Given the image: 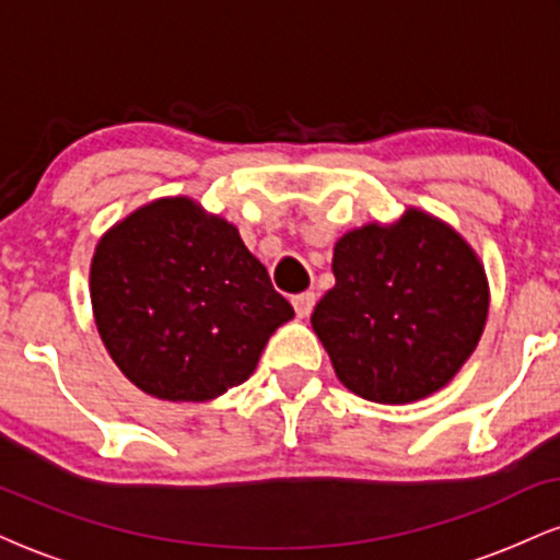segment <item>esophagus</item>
<instances>
[{"label":"esophagus","instance_id":"esophagus-1","mask_svg":"<svg viewBox=\"0 0 560 560\" xmlns=\"http://www.w3.org/2000/svg\"><path fill=\"white\" fill-rule=\"evenodd\" d=\"M292 305H294V313H298L300 318H307L313 313V307H316V294H313V292L294 294Z\"/></svg>","mask_w":560,"mask_h":560}]
</instances>
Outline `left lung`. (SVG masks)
<instances>
[{
    "instance_id": "left-lung-1",
    "label": "left lung",
    "mask_w": 560,
    "mask_h": 560,
    "mask_svg": "<svg viewBox=\"0 0 560 560\" xmlns=\"http://www.w3.org/2000/svg\"><path fill=\"white\" fill-rule=\"evenodd\" d=\"M337 284L313 331L339 382L374 402H413L458 374L487 320L474 249L436 218L408 210L395 226L350 231L334 247Z\"/></svg>"
}]
</instances>
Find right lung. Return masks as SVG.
<instances>
[{"instance_id":"right-lung-1","label":"right lung","mask_w":560,"mask_h":560,"mask_svg":"<svg viewBox=\"0 0 560 560\" xmlns=\"http://www.w3.org/2000/svg\"><path fill=\"white\" fill-rule=\"evenodd\" d=\"M89 284L113 361L163 400H213L242 384L294 316L240 231L186 197L158 199L107 231Z\"/></svg>"}]
</instances>
